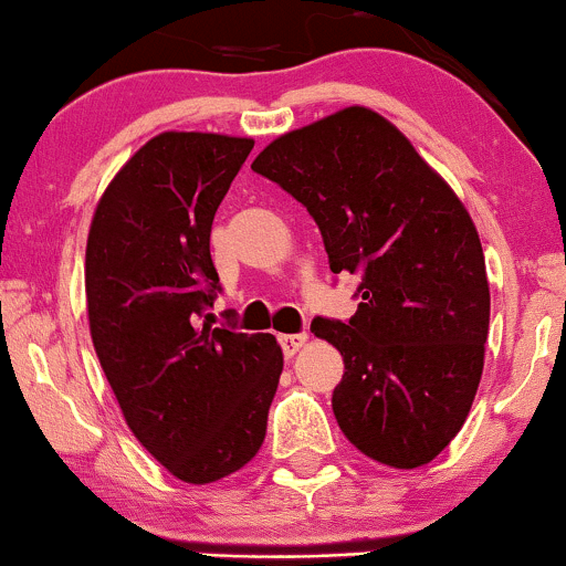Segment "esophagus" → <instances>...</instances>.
I'll use <instances>...</instances> for the list:
<instances>
[{
	"mask_svg": "<svg viewBox=\"0 0 566 566\" xmlns=\"http://www.w3.org/2000/svg\"><path fill=\"white\" fill-rule=\"evenodd\" d=\"M277 343H281L283 354L291 358V356L296 354V350L302 348V345L307 343V334L305 332H300V334H281V337H277Z\"/></svg>",
	"mask_w": 566,
	"mask_h": 566,
	"instance_id": "34e87169",
	"label": "esophagus"
}]
</instances>
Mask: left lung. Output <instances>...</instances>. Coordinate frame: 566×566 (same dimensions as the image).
<instances>
[{
    "label": "left lung",
    "instance_id": "obj_1",
    "mask_svg": "<svg viewBox=\"0 0 566 566\" xmlns=\"http://www.w3.org/2000/svg\"><path fill=\"white\" fill-rule=\"evenodd\" d=\"M307 208L334 275L358 277L348 321L310 329L343 354L339 429L369 459L429 464L464 427L483 375L489 277L470 212L402 132L345 107L251 164Z\"/></svg>",
    "mask_w": 566,
    "mask_h": 566
}]
</instances>
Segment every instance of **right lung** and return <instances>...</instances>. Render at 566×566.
Instances as JSON below:
<instances>
[{
    "mask_svg": "<svg viewBox=\"0 0 566 566\" xmlns=\"http://www.w3.org/2000/svg\"><path fill=\"white\" fill-rule=\"evenodd\" d=\"M251 150L248 137H154L102 193L86 245L91 339L120 412L145 451L197 485L259 453L283 373L272 334L199 324L221 291L212 218Z\"/></svg>",
    "mask_w": 566,
    "mask_h": 566,
    "instance_id": "add662e5",
    "label": "right lung"
}]
</instances>
